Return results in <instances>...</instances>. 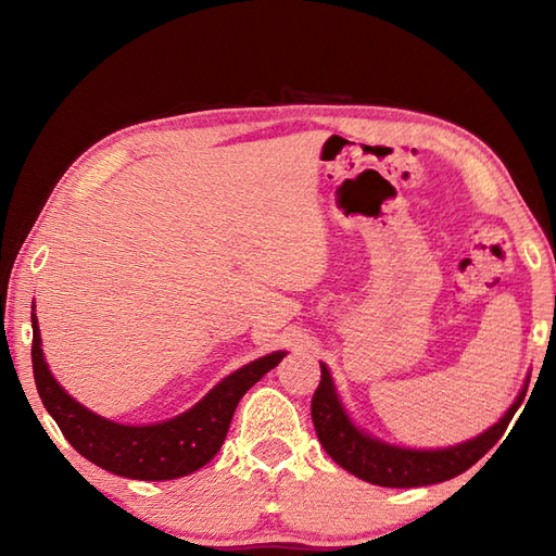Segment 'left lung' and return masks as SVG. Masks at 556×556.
<instances>
[{
  "label": "left lung",
  "mask_w": 556,
  "mask_h": 556,
  "mask_svg": "<svg viewBox=\"0 0 556 556\" xmlns=\"http://www.w3.org/2000/svg\"><path fill=\"white\" fill-rule=\"evenodd\" d=\"M319 368H323V376H319V384L311 401V415L319 443L348 473L380 486H425L464 473L506 433L529 387L527 378L508 413L476 439L443 450H413L382 443L364 433L345 413L339 394H336L329 368L325 364H319Z\"/></svg>",
  "instance_id": "1"
}]
</instances>
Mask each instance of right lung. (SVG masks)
<instances>
[{"mask_svg":"<svg viewBox=\"0 0 556 556\" xmlns=\"http://www.w3.org/2000/svg\"><path fill=\"white\" fill-rule=\"evenodd\" d=\"M31 333V368L37 390L64 439L88 462L131 480H176L206 466L223 447L241 396L288 355L278 350L245 364L217 382L188 413L160 425L129 427L88 410L62 390L43 359L35 311Z\"/></svg>","mask_w":556,"mask_h":556,"instance_id":"right-lung-1","label":"right lung"}]
</instances>
